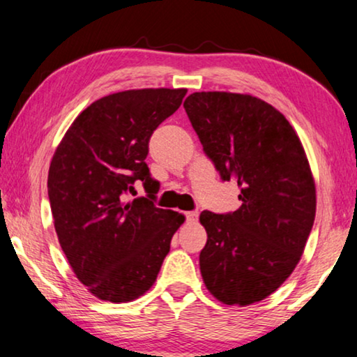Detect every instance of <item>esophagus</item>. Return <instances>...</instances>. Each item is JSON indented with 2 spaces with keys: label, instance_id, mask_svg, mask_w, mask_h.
I'll use <instances>...</instances> for the list:
<instances>
[{
  "label": "esophagus",
  "instance_id": "1",
  "mask_svg": "<svg viewBox=\"0 0 357 357\" xmlns=\"http://www.w3.org/2000/svg\"><path fill=\"white\" fill-rule=\"evenodd\" d=\"M185 217H187V220L193 222L198 219V213H196V211H188V213H185Z\"/></svg>",
  "mask_w": 357,
  "mask_h": 357
}]
</instances>
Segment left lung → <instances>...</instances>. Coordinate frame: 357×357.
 <instances>
[{
	"instance_id": "left-lung-1",
	"label": "left lung",
	"mask_w": 357,
	"mask_h": 357,
	"mask_svg": "<svg viewBox=\"0 0 357 357\" xmlns=\"http://www.w3.org/2000/svg\"><path fill=\"white\" fill-rule=\"evenodd\" d=\"M185 111L222 180L238 183L234 213L203 211L204 285L220 303L250 306L272 294L301 259L316 217V183L285 116L251 95L196 91Z\"/></svg>"
}]
</instances>
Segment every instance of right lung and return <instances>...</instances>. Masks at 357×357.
Listing matches in <instances>:
<instances>
[{"mask_svg":"<svg viewBox=\"0 0 357 357\" xmlns=\"http://www.w3.org/2000/svg\"><path fill=\"white\" fill-rule=\"evenodd\" d=\"M187 89L112 93L80 112L50 164L48 196L59 245L93 296L128 303L161 271L185 215L154 206L158 182L144 162L159 123ZM140 179L148 197L125 201Z\"/></svg>","mask_w":357,"mask_h":357,"instance_id":"obj_1","label":"right lung"}]
</instances>
